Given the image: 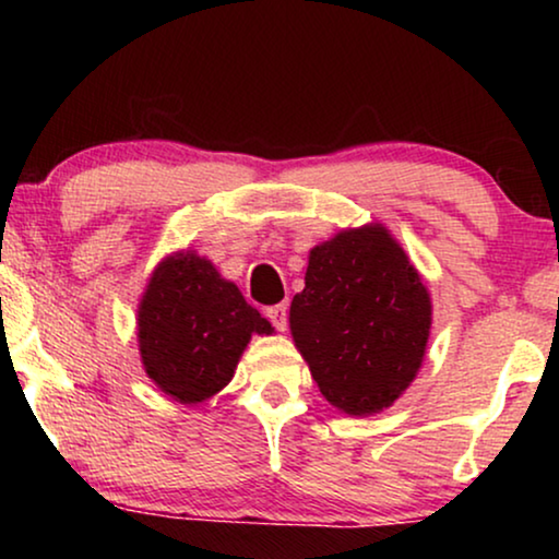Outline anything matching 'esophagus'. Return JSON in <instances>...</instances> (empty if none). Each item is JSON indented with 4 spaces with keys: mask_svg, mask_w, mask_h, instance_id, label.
Returning a JSON list of instances; mask_svg holds the SVG:
<instances>
[{
    "mask_svg": "<svg viewBox=\"0 0 559 559\" xmlns=\"http://www.w3.org/2000/svg\"><path fill=\"white\" fill-rule=\"evenodd\" d=\"M266 318L272 320V325L277 328V331H287V305H272V308H266Z\"/></svg>",
    "mask_w": 559,
    "mask_h": 559,
    "instance_id": "obj_1",
    "label": "esophagus"
}]
</instances>
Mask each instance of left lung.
I'll use <instances>...</instances> for the list:
<instances>
[{
	"label": "left lung",
	"instance_id": "1",
	"mask_svg": "<svg viewBox=\"0 0 559 559\" xmlns=\"http://www.w3.org/2000/svg\"><path fill=\"white\" fill-rule=\"evenodd\" d=\"M432 323L430 295L384 226L341 231L310 251L289 305L295 346L333 407L371 415L417 377Z\"/></svg>",
	"mask_w": 559,
	"mask_h": 559
}]
</instances>
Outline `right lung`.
I'll list each match as a JSON object with an SVG mask.
<instances>
[{
  "label": "right lung",
  "instance_id": "1",
  "mask_svg": "<svg viewBox=\"0 0 559 559\" xmlns=\"http://www.w3.org/2000/svg\"><path fill=\"white\" fill-rule=\"evenodd\" d=\"M136 325L144 371L182 404L224 389L251 333H272L270 320L243 300L234 282L188 251L165 259L152 274Z\"/></svg>",
  "mask_w": 559,
  "mask_h": 559
}]
</instances>
